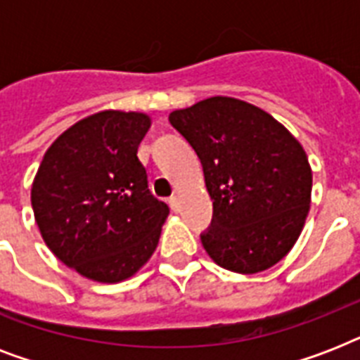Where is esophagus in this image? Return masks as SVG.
I'll list each match as a JSON object with an SVG mask.
<instances>
[{"label": "esophagus", "mask_w": 360, "mask_h": 360, "mask_svg": "<svg viewBox=\"0 0 360 360\" xmlns=\"http://www.w3.org/2000/svg\"><path fill=\"white\" fill-rule=\"evenodd\" d=\"M168 202H169V207L174 209V211H179V207H181V198L179 196H172Z\"/></svg>", "instance_id": "1"}]
</instances>
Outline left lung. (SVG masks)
Segmentation results:
<instances>
[{
  "instance_id": "left-lung-1",
  "label": "left lung",
  "mask_w": 360,
  "mask_h": 360,
  "mask_svg": "<svg viewBox=\"0 0 360 360\" xmlns=\"http://www.w3.org/2000/svg\"><path fill=\"white\" fill-rule=\"evenodd\" d=\"M169 123L202 160L213 226L202 245L217 265L240 274L278 263L301 236L312 168L295 136L273 115L233 97L174 110Z\"/></svg>"
}]
</instances>
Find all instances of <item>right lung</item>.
I'll list each match as a JSON object with an SVG mask.
<instances>
[{
  "label": "right lung",
  "instance_id": "add662e5",
  "mask_svg": "<svg viewBox=\"0 0 360 360\" xmlns=\"http://www.w3.org/2000/svg\"><path fill=\"white\" fill-rule=\"evenodd\" d=\"M143 112L103 110L48 147L31 185L46 246L67 267L103 284L134 276L157 248L168 205L151 196L138 146Z\"/></svg>",
  "mask_w": 360,
  "mask_h": 360
}]
</instances>
